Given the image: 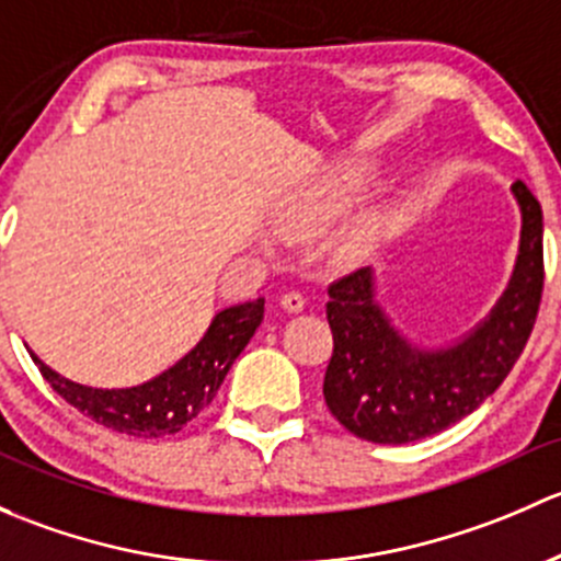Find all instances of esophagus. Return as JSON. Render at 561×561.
<instances>
[{
    "mask_svg": "<svg viewBox=\"0 0 561 561\" xmlns=\"http://www.w3.org/2000/svg\"><path fill=\"white\" fill-rule=\"evenodd\" d=\"M280 308L286 310V313H302V310H305V297L299 291H286L280 297Z\"/></svg>",
    "mask_w": 561,
    "mask_h": 561,
    "instance_id": "34e87169",
    "label": "esophagus"
}]
</instances>
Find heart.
<instances>
[{"instance_id":"heart-1","label":"heart","mask_w":561,"mask_h":561,"mask_svg":"<svg viewBox=\"0 0 561 561\" xmlns=\"http://www.w3.org/2000/svg\"><path fill=\"white\" fill-rule=\"evenodd\" d=\"M365 181V172L354 164H343L316 188L313 194L302 196L294 205H286L280 210V224L286 232L291 234H308L313 229H319L321 224H327L334 213L343 207V202L348 199L356 188ZM380 229H383V218L369 213V216L359 218L356 224H351L343 234H340L337 248L343 256H362L373 248V242L380 238Z\"/></svg>"}]
</instances>
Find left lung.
<instances>
[{"label": "left lung", "mask_w": 561, "mask_h": 561, "mask_svg": "<svg viewBox=\"0 0 561 561\" xmlns=\"http://www.w3.org/2000/svg\"><path fill=\"white\" fill-rule=\"evenodd\" d=\"M511 192L522 210L516 267L486 319L456 343H410L375 299L373 267L329 286L334 348L323 400L351 435L383 446L437 435L492 397L516 365L542 297V210L522 181Z\"/></svg>", "instance_id": "obj_1"}]
</instances>
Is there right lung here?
I'll use <instances>...</instances> for the list:
<instances>
[{
    "label": "right lung",
    "mask_w": 561,
    "mask_h": 561,
    "mask_svg": "<svg viewBox=\"0 0 561 561\" xmlns=\"http://www.w3.org/2000/svg\"><path fill=\"white\" fill-rule=\"evenodd\" d=\"M264 319V299L232 305L216 313L205 337L156 378L129 389H94L75 383L32 354L50 389L96 424L131 437H164L181 432L221 389L229 367Z\"/></svg>",
    "instance_id": "add662e5"
}]
</instances>
